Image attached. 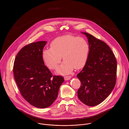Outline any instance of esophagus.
I'll use <instances>...</instances> for the list:
<instances>
[{"mask_svg":"<svg viewBox=\"0 0 129 129\" xmlns=\"http://www.w3.org/2000/svg\"><path fill=\"white\" fill-rule=\"evenodd\" d=\"M71 78H72L71 76H67V77H65L64 78V80H65L66 81H68V80H70V79H71Z\"/></svg>","mask_w":129,"mask_h":129,"instance_id":"1","label":"esophagus"}]
</instances>
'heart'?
<instances>
[{"mask_svg":"<svg viewBox=\"0 0 129 129\" xmlns=\"http://www.w3.org/2000/svg\"><path fill=\"white\" fill-rule=\"evenodd\" d=\"M89 46L85 39L72 35H66L54 39L50 43V48L43 51V58L50 69H56L61 60L63 62L57 69L59 74H69L74 68L79 70L86 64Z\"/></svg>","mask_w":129,"mask_h":129,"instance_id":"heart-1","label":"heart"}]
</instances>
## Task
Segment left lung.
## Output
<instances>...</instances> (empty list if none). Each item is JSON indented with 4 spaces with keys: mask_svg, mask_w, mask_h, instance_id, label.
Returning <instances> with one entry per match:
<instances>
[{
    "mask_svg": "<svg viewBox=\"0 0 129 129\" xmlns=\"http://www.w3.org/2000/svg\"><path fill=\"white\" fill-rule=\"evenodd\" d=\"M82 33L88 39L89 50L86 64L77 75L81 83L78 96L84 104L92 107L103 102L114 89L117 63L106 43L87 33Z\"/></svg>",
    "mask_w": 129,
    "mask_h": 129,
    "instance_id": "8db88e82",
    "label": "left lung"
}]
</instances>
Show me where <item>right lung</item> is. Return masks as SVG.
Listing matches in <instances>:
<instances>
[{
    "instance_id": "obj_1",
    "label": "right lung",
    "mask_w": 129,
    "mask_h": 129,
    "mask_svg": "<svg viewBox=\"0 0 129 129\" xmlns=\"http://www.w3.org/2000/svg\"><path fill=\"white\" fill-rule=\"evenodd\" d=\"M46 43L40 41L24 46L17 54L13 66L14 79L21 95L38 108L52 105L64 82L62 77L52 76L44 65L42 54Z\"/></svg>"
}]
</instances>
